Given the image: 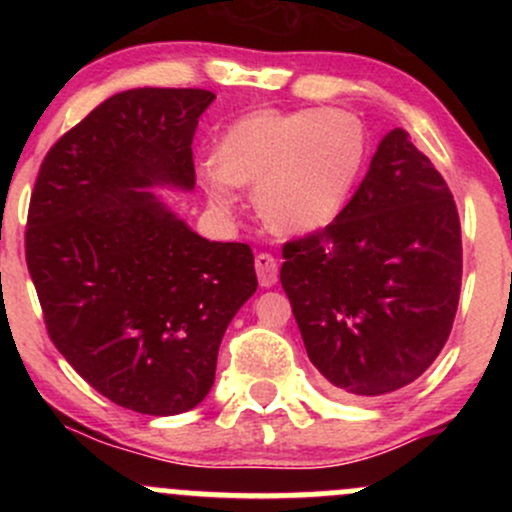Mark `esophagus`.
I'll return each instance as SVG.
<instances>
[{
    "label": "esophagus",
    "mask_w": 512,
    "mask_h": 512,
    "mask_svg": "<svg viewBox=\"0 0 512 512\" xmlns=\"http://www.w3.org/2000/svg\"><path fill=\"white\" fill-rule=\"evenodd\" d=\"M255 269H257V279H260V286L262 289H272L276 284V260L269 252H260V255L255 257Z\"/></svg>",
    "instance_id": "1"
}]
</instances>
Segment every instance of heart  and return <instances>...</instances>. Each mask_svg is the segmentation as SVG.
Here are the masks:
<instances>
[{
    "mask_svg": "<svg viewBox=\"0 0 512 512\" xmlns=\"http://www.w3.org/2000/svg\"><path fill=\"white\" fill-rule=\"evenodd\" d=\"M368 156L363 120L346 108H260L223 132L199 185L216 209L238 204L236 187L255 185L269 228L305 236L342 214Z\"/></svg>",
    "mask_w": 512,
    "mask_h": 512,
    "instance_id": "b5f03b06",
    "label": "heart"
}]
</instances>
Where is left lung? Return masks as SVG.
I'll return each instance as SVG.
<instances>
[{"instance_id":"obj_1","label":"left lung","mask_w":512,"mask_h":512,"mask_svg":"<svg viewBox=\"0 0 512 512\" xmlns=\"http://www.w3.org/2000/svg\"><path fill=\"white\" fill-rule=\"evenodd\" d=\"M281 286L327 383L378 397L436 361L462 286L460 216L404 129L380 139L342 214L284 245Z\"/></svg>"}]
</instances>
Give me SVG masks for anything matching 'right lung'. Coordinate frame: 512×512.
Returning <instances> with one entry per match:
<instances>
[{"instance_id":"add662e5","label":"right lung","mask_w":512,"mask_h":512,"mask_svg":"<svg viewBox=\"0 0 512 512\" xmlns=\"http://www.w3.org/2000/svg\"><path fill=\"white\" fill-rule=\"evenodd\" d=\"M214 98L115 93L52 146L31 195L26 262L52 344L139 414L209 395L223 332L257 291L250 245L209 243L154 190H195L192 137Z\"/></svg>"}]
</instances>
